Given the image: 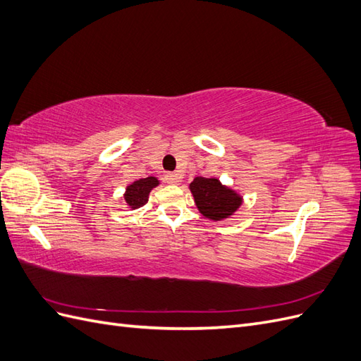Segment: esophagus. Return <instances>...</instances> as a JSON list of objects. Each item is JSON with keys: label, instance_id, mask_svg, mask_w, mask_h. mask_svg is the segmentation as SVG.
<instances>
[{"label": "esophagus", "instance_id": "obj_1", "mask_svg": "<svg viewBox=\"0 0 361 361\" xmlns=\"http://www.w3.org/2000/svg\"><path fill=\"white\" fill-rule=\"evenodd\" d=\"M166 180L170 185H179L182 178H180V174H178V173H169V174H166Z\"/></svg>", "mask_w": 361, "mask_h": 361}]
</instances>
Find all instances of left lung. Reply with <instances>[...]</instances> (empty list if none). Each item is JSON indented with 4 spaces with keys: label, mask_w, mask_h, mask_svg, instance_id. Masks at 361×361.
<instances>
[{
    "label": "left lung",
    "mask_w": 361,
    "mask_h": 361,
    "mask_svg": "<svg viewBox=\"0 0 361 361\" xmlns=\"http://www.w3.org/2000/svg\"><path fill=\"white\" fill-rule=\"evenodd\" d=\"M195 206L209 220L221 221L233 215L243 204V197L216 178H195L190 183Z\"/></svg>",
    "instance_id": "obj_1"
}]
</instances>
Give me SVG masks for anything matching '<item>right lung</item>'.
<instances>
[{
    "mask_svg": "<svg viewBox=\"0 0 361 361\" xmlns=\"http://www.w3.org/2000/svg\"><path fill=\"white\" fill-rule=\"evenodd\" d=\"M159 180L154 176H149L145 179L135 180L126 187L125 191V202L130 207V209H138V207L145 206L149 200V192L158 187Z\"/></svg>",
    "mask_w": 361,
    "mask_h": 361,
    "instance_id": "obj_1",
    "label": "right lung"
}]
</instances>
